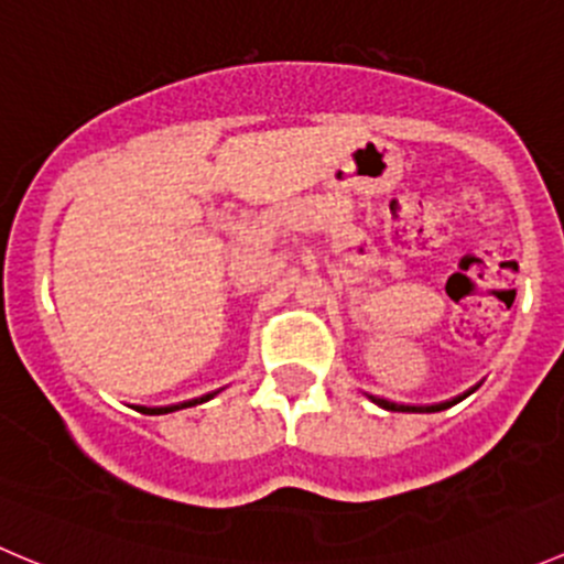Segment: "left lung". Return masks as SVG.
Instances as JSON below:
<instances>
[{"label": "left lung", "mask_w": 564, "mask_h": 564, "mask_svg": "<svg viewBox=\"0 0 564 564\" xmlns=\"http://www.w3.org/2000/svg\"><path fill=\"white\" fill-rule=\"evenodd\" d=\"M475 390L477 388H471V390H466L464 395H456V398H451V401H442V403H431V406H412V403H395V401H388V398H379V395H368V398H371V401L377 403V406L390 409V412H442V409L456 406L458 401H464V398L471 395V392H475Z\"/></svg>", "instance_id": "1"}]
</instances>
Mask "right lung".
I'll use <instances>...</instances> for the list:
<instances>
[{
  "label": "right lung",
  "mask_w": 564,
  "mask_h": 564,
  "mask_svg": "<svg viewBox=\"0 0 564 564\" xmlns=\"http://www.w3.org/2000/svg\"><path fill=\"white\" fill-rule=\"evenodd\" d=\"M213 395H218V390L207 392V395H202V398H193V401L174 403V406H135V409H139V412H144V414H169V412H176V409H187V406H196V403L209 401V398H213Z\"/></svg>",
  "instance_id": "obj_1"
}]
</instances>
